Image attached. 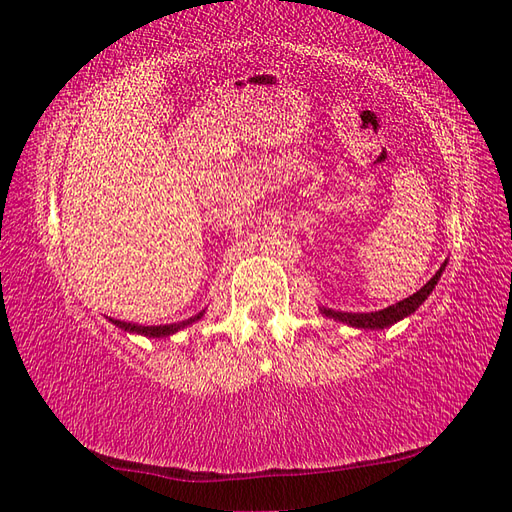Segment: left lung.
<instances>
[{
    "label": "left lung",
    "mask_w": 512,
    "mask_h": 512,
    "mask_svg": "<svg viewBox=\"0 0 512 512\" xmlns=\"http://www.w3.org/2000/svg\"><path fill=\"white\" fill-rule=\"evenodd\" d=\"M444 267H446V262L440 267V271H438L436 275H433L431 280H429L421 290L412 294V297H408V299H404V301H399V303H395V305H389L386 309H380V312L350 314V312H333V309L322 307V314L329 316V318H335V320H339V322H346V324H350V327H356V329H384V327H391V324H395L397 320L410 316V314L414 312V309L429 297V292H431L433 288H436V284H438V280H440V275H442Z\"/></svg>",
    "instance_id": "left-lung-1"
}]
</instances>
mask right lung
I'll return each instance as SVG.
<instances>
[{
  "label": "right lung",
  "mask_w": 512,
  "mask_h": 512,
  "mask_svg": "<svg viewBox=\"0 0 512 512\" xmlns=\"http://www.w3.org/2000/svg\"><path fill=\"white\" fill-rule=\"evenodd\" d=\"M203 314H205V312H200V314H196V316H192V318H188V320H183V322L160 324V327H143V324L123 322V320H111V322L117 324L119 329H126V331H130V333H141V335H147V337H166V335H173V333H177L179 329L188 327V324L200 320V316H203Z\"/></svg>",
  "instance_id": "obj_1"
}]
</instances>
